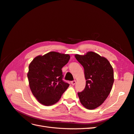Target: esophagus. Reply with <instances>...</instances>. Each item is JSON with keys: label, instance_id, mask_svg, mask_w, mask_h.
Masks as SVG:
<instances>
[{"label": "esophagus", "instance_id": "34e87169", "mask_svg": "<svg viewBox=\"0 0 134 134\" xmlns=\"http://www.w3.org/2000/svg\"><path fill=\"white\" fill-rule=\"evenodd\" d=\"M76 81H75V80L72 81H71V85H74L76 84Z\"/></svg>", "mask_w": 134, "mask_h": 134}]
</instances>
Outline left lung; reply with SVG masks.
<instances>
[{
    "instance_id": "1",
    "label": "left lung",
    "mask_w": 134,
    "mask_h": 134,
    "mask_svg": "<svg viewBox=\"0 0 134 134\" xmlns=\"http://www.w3.org/2000/svg\"><path fill=\"white\" fill-rule=\"evenodd\" d=\"M84 68L86 86L78 95L81 104L93 110L99 107L109 95L114 83V71L109 61L93 52L75 55Z\"/></svg>"
}]
</instances>
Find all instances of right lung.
I'll return each mask as SVG.
<instances>
[{"instance_id":"add662e5","label":"right lung","mask_w":134,"mask_h":134,"mask_svg":"<svg viewBox=\"0 0 134 134\" xmlns=\"http://www.w3.org/2000/svg\"><path fill=\"white\" fill-rule=\"evenodd\" d=\"M69 54L51 52L35 57L29 65L27 77L31 92L39 102L51 106L57 102L69 84L63 80L62 68Z\"/></svg>"}]
</instances>
